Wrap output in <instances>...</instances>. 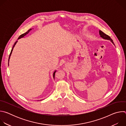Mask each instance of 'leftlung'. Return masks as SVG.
<instances>
[{"label": "left lung", "instance_id": "8db88e82", "mask_svg": "<svg viewBox=\"0 0 126 126\" xmlns=\"http://www.w3.org/2000/svg\"><path fill=\"white\" fill-rule=\"evenodd\" d=\"M99 34H100V36H101V37H102V38H103L104 39H106V40H110V41H111V42L115 45V44H114V42H113V40L110 38V37L109 36H108V35H107V34H105L103 32H102V31H101V30H100L99 31Z\"/></svg>", "mask_w": 126, "mask_h": 126}]
</instances>
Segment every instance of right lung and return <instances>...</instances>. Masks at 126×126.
I'll return each instance as SVG.
<instances>
[{
  "mask_svg": "<svg viewBox=\"0 0 126 126\" xmlns=\"http://www.w3.org/2000/svg\"><path fill=\"white\" fill-rule=\"evenodd\" d=\"M32 30V29H30L29 30H28L26 32H25V33H24V34H21L20 36L18 37V39H20V38H23V37H24L25 35H26L31 30ZM17 41H16L15 42V43H14V45H13V47H12V49H11V52H10V55H9V59H8V65H9V59H10V56H11V54H12V51H13V48H14V46H15V45H16V44L17 43ZM56 72V70H55L54 72V73H53V78H54H54H55V72Z\"/></svg>",
  "mask_w": 126,
  "mask_h": 126,
  "instance_id": "right-lung-1",
  "label": "right lung"
}]
</instances>
